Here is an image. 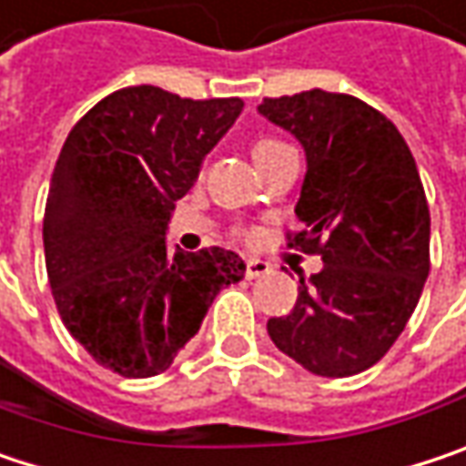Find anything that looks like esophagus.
I'll return each instance as SVG.
<instances>
[{"label": "esophagus", "mask_w": 466, "mask_h": 466, "mask_svg": "<svg viewBox=\"0 0 466 466\" xmlns=\"http://www.w3.org/2000/svg\"><path fill=\"white\" fill-rule=\"evenodd\" d=\"M265 273H270V265L268 262H262V259H247V279H259Z\"/></svg>", "instance_id": "obj_1"}]
</instances>
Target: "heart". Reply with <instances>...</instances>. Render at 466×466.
Returning <instances> with one entry per match:
<instances>
[{
    "mask_svg": "<svg viewBox=\"0 0 466 466\" xmlns=\"http://www.w3.org/2000/svg\"><path fill=\"white\" fill-rule=\"evenodd\" d=\"M279 148H283V143L281 140H276V137H262V140H257V143H254V161L259 164L265 156H270L273 150Z\"/></svg>",
    "mask_w": 466,
    "mask_h": 466,
    "instance_id": "obj_1",
    "label": "heart"
}]
</instances>
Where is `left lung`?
I'll return each instance as SVG.
<instances>
[{
  "label": "left lung",
  "mask_w": 466,
  "mask_h": 466,
  "mask_svg": "<svg viewBox=\"0 0 466 466\" xmlns=\"http://www.w3.org/2000/svg\"><path fill=\"white\" fill-rule=\"evenodd\" d=\"M308 158L289 247L320 254L291 313L268 320L276 348L318 377L371 369L406 329L430 276V209L395 124L363 100L310 89L257 108Z\"/></svg>",
  "instance_id": "obj_1"
}]
</instances>
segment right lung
Segmentation results:
<instances>
[{"instance_id":"1","label":"right lung","mask_w":466,"mask_h":466,"mask_svg":"<svg viewBox=\"0 0 466 466\" xmlns=\"http://www.w3.org/2000/svg\"><path fill=\"white\" fill-rule=\"evenodd\" d=\"M241 97L190 100L140 84L103 97L66 137L45 207V262L71 337L129 380L167 371L222 286L236 251L167 247V228Z\"/></svg>"}]
</instances>
